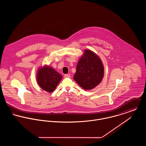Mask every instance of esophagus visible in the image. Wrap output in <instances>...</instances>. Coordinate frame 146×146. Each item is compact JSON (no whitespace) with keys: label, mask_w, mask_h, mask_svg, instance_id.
I'll use <instances>...</instances> for the list:
<instances>
[{"label":"esophagus","mask_w":146,"mask_h":146,"mask_svg":"<svg viewBox=\"0 0 146 146\" xmlns=\"http://www.w3.org/2000/svg\"><path fill=\"white\" fill-rule=\"evenodd\" d=\"M64 77L65 78H70V76L68 74H65V75H64Z\"/></svg>","instance_id":"esophagus-1"}]
</instances>
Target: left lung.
I'll use <instances>...</instances> for the list:
<instances>
[{
    "label": "left lung",
    "instance_id": "1",
    "mask_svg": "<svg viewBox=\"0 0 146 146\" xmlns=\"http://www.w3.org/2000/svg\"><path fill=\"white\" fill-rule=\"evenodd\" d=\"M104 75V65L99 57L92 51L85 50L77 64L74 80L84 89L90 90L101 82Z\"/></svg>",
    "mask_w": 146,
    "mask_h": 146
}]
</instances>
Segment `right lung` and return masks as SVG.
I'll list each match as a JSON object with an SVG mask.
<instances>
[{
  "label": "right lung",
  "instance_id": "add662e5",
  "mask_svg": "<svg viewBox=\"0 0 146 146\" xmlns=\"http://www.w3.org/2000/svg\"><path fill=\"white\" fill-rule=\"evenodd\" d=\"M62 78L61 75L52 67L45 66L40 68L37 74V81L44 90L52 93Z\"/></svg>",
  "mask_w": 146,
  "mask_h": 146
}]
</instances>
